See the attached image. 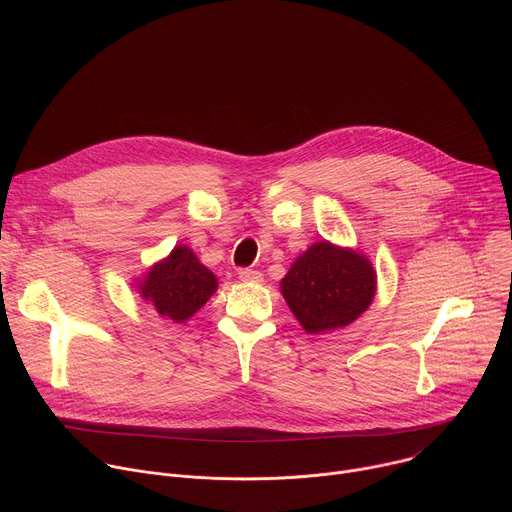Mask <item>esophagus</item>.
<instances>
[{
  "instance_id": "esophagus-1",
  "label": "esophagus",
  "mask_w": 512,
  "mask_h": 512,
  "mask_svg": "<svg viewBox=\"0 0 512 512\" xmlns=\"http://www.w3.org/2000/svg\"><path fill=\"white\" fill-rule=\"evenodd\" d=\"M239 279H241V281H251V283H259V281H263V275H261L259 271H255V269L243 267V269H239Z\"/></svg>"
}]
</instances>
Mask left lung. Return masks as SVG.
<instances>
[{"label": "left lung", "instance_id": "8db88e82", "mask_svg": "<svg viewBox=\"0 0 512 512\" xmlns=\"http://www.w3.org/2000/svg\"><path fill=\"white\" fill-rule=\"evenodd\" d=\"M377 275L367 257L326 241L302 253L281 279V294L306 332L354 322L373 302Z\"/></svg>", "mask_w": 512, "mask_h": 512}]
</instances>
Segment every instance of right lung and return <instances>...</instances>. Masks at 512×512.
I'll return each mask as SVG.
<instances>
[{"instance_id": "1", "label": "right lung", "mask_w": 512, "mask_h": 512, "mask_svg": "<svg viewBox=\"0 0 512 512\" xmlns=\"http://www.w3.org/2000/svg\"><path fill=\"white\" fill-rule=\"evenodd\" d=\"M139 289L160 316L184 322L214 294L216 277L188 247L178 245L168 259L150 269Z\"/></svg>"}]
</instances>
